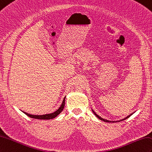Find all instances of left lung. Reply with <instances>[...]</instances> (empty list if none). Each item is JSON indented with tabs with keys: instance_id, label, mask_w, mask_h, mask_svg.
<instances>
[{
	"instance_id": "8db88e82",
	"label": "left lung",
	"mask_w": 152,
	"mask_h": 152,
	"mask_svg": "<svg viewBox=\"0 0 152 152\" xmlns=\"http://www.w3.org/2000/svg\"><path fill=\"white\" fill-rule=\"evenodd\" d=\"M92 111H93V113L95 115V116H96L97 118H99L100 120H101V121H104V122H121V121H124V120H126V119H127L128 118H129L130 116H132V115L133 114V113L130 114V115H128V116H126V118H123V119H122V120H120V121H108V120H106V119H104V118H101L100 116H98V115L96 113H95L93 110H92ZM134 113H135V112H134Z\"/></svg>"
}]
</instances>
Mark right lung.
<instances>
[{
  "label": "right lung",
  "mask_w": 152,
  "mask_h": 152,
  "mask_svg": "<svg viewBox=\"0 0 152 152\" xmlns=\"http://www.w3.org/2000/svg\"><path fill=\"white\" fill-rule=\"evenodd\" d=\"M65 98L66 96L64 97L63 98V100L62 104L61 105V106L59 107L58 109H57L55 112L52 113L50 114H45L43 115H31V114H28L27 113L23 111L24 114L26 115L27 116H29L30 118H36V119H41V120H50V119H53L56 118L59 114H60L61 113V111L63 110V108H64L65 106Z\"/></svg>",
  "instance_id": "obj_1"
}]
</instances>
